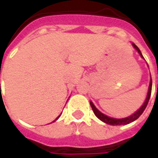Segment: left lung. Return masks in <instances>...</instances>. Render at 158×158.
<instances>
[{
	"mask_svg": "<svg viewBox=\"0 0 158 158\" xmlns=\"http://www.w3.org/2000/svg\"><path fill=\"white\" fill-rule=\"evenodd\" d=\"M132 45L134 46V48L135 49L136 51L138 52L140 56H141V58L145 59L143 57L142 54H141V52L139 51V49L136 46L134 43H132ZM151 74V73H150ZM151 79H150V84H149V87H148V91H147V95H146V98L145 100V102L142 104V106L139 107V109L135 111V113L131 114L130 116L129 117H126V118H111V117L107 116L106 114H104L102 113L101 111L97 109L96 107V106L93 104V102L90 101L89 102V104H90V106H91V108H92L93 112L95 113V115H96L98 118L101 120V121H102L105 123H107V124H110V125H125V124H128V123H130L134 122V121H135L136 119L138 118L141 114L144 112V110L146 109V106H147V104H148V102H149L150 97H151V93H152V77H150Z\"/></svg>",
	"mask_w": 158,
	"mask_h": 158,
	"instance_id": "1",
	"label": "left lung"
}]
</instances>
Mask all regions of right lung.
Returning <instances> with one entry per match:
<instances>
[{
  "label": "right lung",
  "mask_w": 158,
  "mask_h": 158,
  "mask_svg": "<svg viewBox=\"0 0 158 158\" xmlns=\"http://www.w3.org/2000/svg\"><path fill=\"white\" fill-rule=\"evenodd\" d=\"M60 116H61V114H60V115H59V116H58V117H57V118H56V119H55V120H54V121H53V122H55L56 120H57V119H58V118H60Z\"/></svg>",
  "instance_id": "obj_1"
}]
</instances>
